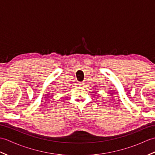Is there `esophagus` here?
I'll return each instance as SVG.
<instances>
[{
	"mask_svg": "<svg viewBox=\"0 0 155 155\" xmlns=\"http://www.w3.org/2000/svg\"><path fill=\"white\" fill-rule=\"evenodd\" d=\"M78 85L79 87H83L84 85V82H80V83H78Z\"/></svg>",
	"mask_w": 155,
	"mask_h": 155,
	"instance_id": "34e87169",
	"label": "esophagus"
}]
</instances>
